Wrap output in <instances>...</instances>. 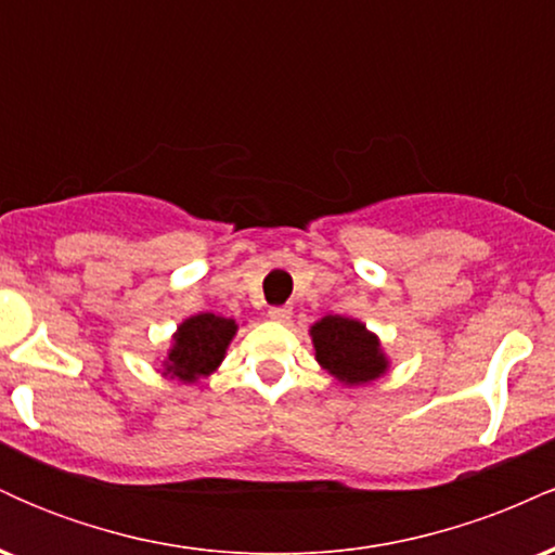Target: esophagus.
<instances>
[{
	"mask_svg": "<svg viewBox=\"0 0 555 555\" xmlns=\"http://www.w3.org/2000/svg\"><path fill=\"white\" fill-rule=\"evenodd\" d=\"M269 318H271V321H276V323H286L292 318V310L289 308H271Z\"/></svg>",
	"mask_w": 555,
	"mask_h": 555,
	"instance_id": "obj_1",
	"label": "esophagus"
}]
</instances>
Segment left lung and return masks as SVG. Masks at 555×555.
Returning a JSON list of instances; mask_svg holds the SVG:
<instances>
[{"label":"left lung","mask_w":555,"mask_h":555,"mask_svg":"<svg viewBox=\"0 0 555 555\" xmlns=\"http://www.w3.org/2000/svg\"><path fill=\"white\" fill-rule=\"evenodd\" d=\"M315 360L344 386H362L388 371L380 339L358 318L326 315L310 326Z\"/></svg>","instance_id":"left-lung-1"}]
</instances>
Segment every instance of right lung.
<instances>
[{"label":"right lung","mask_w":555,"mask_h":555,"mask_svg":"<svg viewBox=\"0 0 555 555\" xmlns=\"http://www.w3.org/2000/svg\"><path fill=\"white\" fill-rule=\"evenodd\" d=\"M237 321L216 313L184 318L171 334V347L162 362V375L182 384H197L219 371L227 349L237 334Z\"/></svg>","instance_id":"1"}]
</instances>
